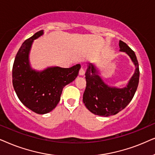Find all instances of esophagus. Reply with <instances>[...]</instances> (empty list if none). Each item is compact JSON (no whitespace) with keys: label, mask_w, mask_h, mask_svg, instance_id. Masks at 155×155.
<instances>
[{"label":"esophagus","mask_w":155,"mask_h":155,"mask_svg":"<svg viewBox=\"0 0 155 155\" xmlns=\"http://www.w3.org/2000/svg\"><path fill=\"white\" fill-rule=\"evenodd\" d=\"M85 74V71H84V68H81L79 70V75L80 76H84Z\"/></svg>","instance_id":"esophagus-1"}]
</instances>
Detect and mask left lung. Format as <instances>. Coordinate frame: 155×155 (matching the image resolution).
Listing matches in <instances>:
<instances>
[{
  "instance_id": "obj_1",
  "label": "left lung",
  "mask_w": 155,
  "mask_h": 155,
  "mask_svg": "<svg viewBox=\"0 0 155 155\" xmlns=\"http://www.w3.org/2000/svg\"><path fill=\"white\" fill-rule=\"evenodd\" d=\"M120 51H124L130 57L135 66V73L126 87L117 88L108 86L98 75V71L93 64L86 69V86L83 95V101L92 113L108 117L117 114L130 104L139 84V64L134 51L126 43L120 40Z\"/></svg>"
}]
</instances>
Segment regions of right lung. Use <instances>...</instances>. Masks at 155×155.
Listing matches in <instances>:
<instances>
[{
	"label": "right lung",
	"instance_id": "right-lung-1",
	"mask_svg": "<svg viewBox=\"0 0 155 155\" xmlns=\"http://www.w3.org/2000/svg\"><path fill=\"white\" fill-rule=\"evenodd\" d=\"M42 35L43 30L39 31L22 43L13 67V85L18 98L38 114H45L55 108L63 88L77 77L81 68L79 64L70 68L48 67L41 71L32 69L29 53L33 40Z\"/></svg>",
	"mask_w": 155,
	"mask_h": 155
}]
</instances>
